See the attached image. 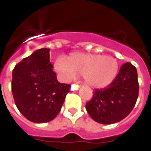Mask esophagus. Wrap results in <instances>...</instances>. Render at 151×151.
<instances>
[{
  "mask_svg": "<svg viewBox=\"0 0 151 151\" xmlns=\"http://www.w3.org/2000/svg\"><path fill=\"white\" fill-rule=\"evenodd\" d=\"M79 88H80V86H79V85H72V86H71V90H78Z\"/></svg>",
  "mask_w": 151,
  "mask_h": 151,
  "instance_id": "esophagus-1",
  "label": "esophagus"
}]
</instances>
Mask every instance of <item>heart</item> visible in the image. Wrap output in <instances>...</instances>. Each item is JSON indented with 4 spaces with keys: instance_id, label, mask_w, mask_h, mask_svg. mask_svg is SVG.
Instances as JSON below:
<instances>
[{
    "instance_id": "1",
    "label": "heart",
    "mask_w": 151,
    "mask_h": 151,
    "mask_svg": "<svg viewBox=\"0 0 151 151\" xmlns=\"http://www.w3.org/2000/svg\"><path fill=\"white\" fill-rule=\"evenodd\" d=\"M55 70L64 81H69L76 75L83 76L86 85L102 88L110 85L118 73V63L113 57L104 55L73 53L55 61Z\"/></svg>"
}]
</instances>
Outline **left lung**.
I'll use <instances>...</instances> for the list:
<instances>
[{"label": "left lung", "mask_w": 151, "mask_h": 151, "mask_svg": "<svg viewBox=\"0 0 151 151\" xmlns=\"http://www.w3.org/2000/svg\"><path fill=\"white\" fill-rule=\"evenodd\" d=\"M139 95L136 68L130 63L123 64L110 85L96 89L86 110L95 122L103 124L117 123L130 114Z\"/></svg>", "instance_id": "1"}]
</instances>
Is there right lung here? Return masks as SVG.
<instances>
[{"label":"right lung","mask_w":151,"mask_h":151,"mask_svg":"<svg viewBox=\"0 0 151 151\" xmlns=\"http://www.w3.org/2000/svg\"><path fill=\"white\" fill-rule=\"evenodd\" d=\"M49 51V48L35 51L12 70V92L15 105L27 120L34 123L54 119L70 91V85L57 80Z\"/></svg>","instance_id":"1"}]
</instances>
